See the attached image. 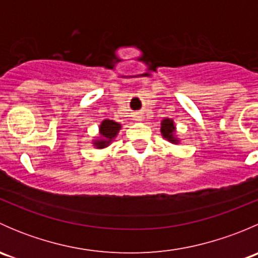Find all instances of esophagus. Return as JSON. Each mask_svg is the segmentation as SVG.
<instances>
[{
	"instance_id": "34e87169",
	"label": "esophagus",
	"mask_w": 258,
	"mask_h": 258,
	"mask_svg": "<svg viewBox=\"0 0 258 258\" xmlns=\"http://www.w3.org/2000/svg\"><path fill=\"white\" fill-rule=\"evenodd\" d=\"M136 121H142V117L141 116H136Z\"/></svg>"
}]
</instances>
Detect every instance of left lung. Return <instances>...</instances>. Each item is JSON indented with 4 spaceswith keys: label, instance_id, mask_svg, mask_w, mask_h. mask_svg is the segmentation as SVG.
I'll list each match as a JSON object with an SVG mask.
<instances>
[{
    "label": "left lung",
    "instance_id": "1",
    "mask_svg": "<svg viewBox=\"0 0 258 258\" xmlns=\"http://www.w3.org/2000/svg\"><path fill=\"white\" fill-rule=\"evenodd\" d=\"M175 123H173V121L171 118H165L161 122V134L171 144H178L177 137L175 136Z\"/></svg>",
    "mask_w": 258,
    "mask_h": 258
}]
</instances>
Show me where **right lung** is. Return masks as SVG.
<instances>
[{
	"instance_id": "obj_1",
	"label": "right lung",
	"mask_w": 258,
	"mask_h": 258,
	"mask_svg": "<svg viewBox=\"0 0 258 258\" xmlns=\"http://www.w3.org/2000/svg\"><path fill=\"white\" fill-rule=\"evenodd\" d=\"M121 130V124L118 122H114L112 119H103L100 124V135L98 140L93 141V145L97 148L107 147L117 136L118 131Z\"/></svg>"
}]
</instances>
